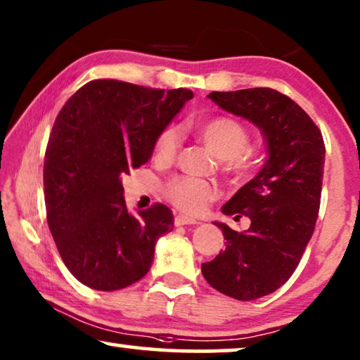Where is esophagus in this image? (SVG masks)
Listing matches in <instances>:
<instances>
[{
	"mask_svg": "<svg viewBox=\"0 0 360 360\" xmlns=\"http://www.w3.org/2000/svg\"><path fill=\"white\" fill-rule=\"evenodd\" d=\"M174 224L175 226H191V224H198L196 219H191L188 216H184V214H176L174 219Z\"/></svg>",
	"mask_w": 360,
	"mask_h": 360,
	"instance_id": "34e87169",
	"label": "esophagus"
}]
</instances>
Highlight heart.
<instances>
[{
  "instance_id": "obj_1",
  "label": "heart",
  "mask_w": 360,
  "mask_h": 360,
  "mask_svg": "<svg viewBox=\"0 0 360 360\" xmlns=\"http://www.w3.org/2000/svg\"><path fill=\"white\" fill-rule=\"evenodd\" d=\"M198 138L207 149L221 159L222 174L233 184H242L252 175L257 165L250 146V133L247 127L237 118L214 117L196 128ZM181 146L179 129L165 127L154 139L153 154L155 162L169 165L176 159ZM162 195L170 205L186 214H201L212 201L217 200L219 190L210 180L195 176L175 175L162 185Z\"/></svg>"
}]
</instances>
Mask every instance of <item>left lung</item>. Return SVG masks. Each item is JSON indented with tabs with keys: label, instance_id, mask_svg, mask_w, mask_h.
I'll return each mask as SVG.
<instances>
[{
	"label": "left lung",
	"instance_id": "1",
	"mask_svg": "<svg viewBox=\"0 0 360 360\" xmlns=\"http://www.w3.org/2000/svg\"><path fill=\"white\" fill-rule=\"evenodd\" d=\"M210 98L248 118L266 139L263 169L222 206L233 219L250 217L248 231L236 232L217 222L226 248L201 264L211 288L253 300L279 289L299 266L320 211L325 143L314 120L276 89L211 92Z\"/></svg>",
	"mask_w": 360,
	"mask_h": 360
}]
</instances>
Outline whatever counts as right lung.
<instances>
[{
  "label": "right lung",
  "mask_w": 360,
  "mask_h": 360,
  "mask_svg": "<svg viewBox=\"0 0 360 360\" xmlns=\"http://www.w3.org/2000/svg\"><path fill=\"white\" fill-rule=\"evenodd\" d=\"M191 97L188 89L94 79L56 117L44 165L46 221L66 268L87 288L136 283L148 274L155 240L174 227L160 202L129 214L122 176L148 162L155 136Z\"/></svg>",
  "instance_id": "right-lung-1"
}]
</instances>
